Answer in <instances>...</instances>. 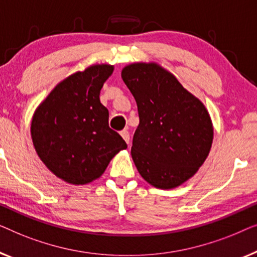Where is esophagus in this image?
<instances>
[{
    "instance_id": "1",
    "label": "esophagus",
    "mask_w": 257,
    "mask_h": 257,
    "mask_svg": "<svg viewBox=\"0 0 257 257\" xmlns=\"http://www.w3.org/2000/svg\"><path fill=\"white\" fill-rule=\"evenodd\" d=\"M121 134V136H122V139H123L125 142H127V144H129V142H130V136H129V132L127 129H124V130H122V132L120 133Z\"/></svg>"
}]
</instances>
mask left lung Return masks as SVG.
I'll return each instance as SVG.
<instances>
[{
    "mask_svg": "<svg viewBox=\"0 0 257 257\" xmlns=\"http://www.w3.org/2000/svg\"><path fill=\"white\" fill-rule=\"evenodd\" d=\"M121 77L139 109L132 157L140 175L157 189L182 185L211 150L213 124L207 109L156 63L127 65Z\"/></svg>",
    "mask_w": 257,
    "mask_h": 257,
    "instance_id": "obj_1",
    "label": "left lung"
}]
</instances>
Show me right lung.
I'll use <instances>...</instances> for the list:
<instances>
[{"label":"right lung","mask_w":257,"mask_h":257,"mask_svg":"<svg viewBox=\"0 0 257 257\" xmlns=\"http://www.w3.org/2000/svg\"><path fill=\"white\" fill-rule=\"evenodd\" d=\"M114 71L101 64L60 81L36 109L31 137L36 153L53 175L84 185L101 177L127 143L109 128L100 91Z\"/></svg>","instance_id":"add662e5"}]
</instances>
